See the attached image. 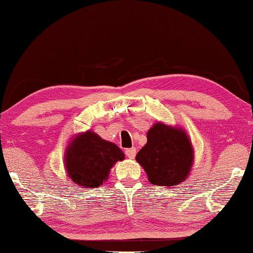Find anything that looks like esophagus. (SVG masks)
Masks as SVG:
<instances>
[{
  "label": "esophagus",
  "mask_w": 253,
  "mask_h": 253,
  "mask_svg": "<svg viewBox=\"0 0 253 253\" xmlns=\"http://www.w3.org/2000/svg\"><path fill=\"white\" fill-rule=\"evenodd\" d=\"M125 154H126L128 158L134 159L135 156H136V148H135V147H132V148H128V149H126Z\"/></svg>",
  "instance_id": "esophagus-1"
}]
</instances>
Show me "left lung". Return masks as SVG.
<instances>
[{
    "instance_id": "left-lung-1",
    "label": "left lung",
    "mask_w": 253,
    "mask_h": 253,
    "mask_svg": "<svg viewBox=\"0 0 253 253\" xmlns=\"http://www.w3.org/2000/svg\"><path fill=\"white\" fill-rule=\"evenodd\" d=\"M150 183L177 186L186 180L194 163L189 137L179 127L156 123L147 132V144L136 156Z\"/></svg>"
}]
</instances>
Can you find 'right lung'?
<instances>
[{"mask_svg":"<svg viewBox=\"0 0 253 253\" xmlns=\"http://www.w3.org/2000/svg\"><path fill=\"white\" fill-rule=\"evenodd\" d=\"M124 158L118 146L87 130L70 142L64 160L68 177L79 186L93 189L107 180L112 167Z\"/></svg>","mask_w":253,"mask_h":253,"instance_id":"add662e5","label":"right lung"}]
</instances>
